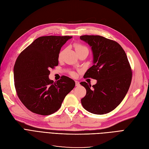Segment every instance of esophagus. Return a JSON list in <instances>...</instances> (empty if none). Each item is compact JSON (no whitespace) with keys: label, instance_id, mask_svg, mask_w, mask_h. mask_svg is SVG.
Listing matches in <instances>:
<instances>
[{"label":"esophagus","instance_id":"1","mask_svg":"<svg viewBox=\"0 0 149 149\" xmlns=\"http://www.w3.org/2000/svg\"><path fill=\"white\" fill-rule=\"evenodd\" d=\"M75 84H76V86H79L80 85L79 82L78 81H75Z\"/></svg>","mask_w":149,"mask_h":149}]
</instances>
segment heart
<instances>
[{"label":"heart","instance_id":"1","mask_svg":"<svg viewBox=\"0 0 149 149\" xmlns=\"http://www.w3.org/2000/svg\"><path fill=\"white\" fill-rule=\"evenodd\" d=\"M74 48H75V50L76 51V52H78V51L81 50V49H84V48H87L85 46L82 45L80 44V43H75L74 44ZM62 56H63V52L61 51V52H60L59 55H58V58H59V59H61V58H62ZM71 75L73 76H75L76 73H74V72H71Z\"/></svg>","mask_w":149,"mask_h":149}]
</instances>
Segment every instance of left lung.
Listing matches in <instances>:
<instances>
[{"label": "left lung", "mask_w": 149, "mask_h": 149, "mask_svg": "<svg viewBox=\"0 0 149 149\" xmlns=\"http://www.w3.org/2000/svg\"><path fill=\"white\" fill-rule=\"evenodd\" d=\"M80 39L91 47L93 54V65L84 76L97 80L92 86L80 83L86 89L82 106L93 114H107L118 107L127 94L132 81L131 67L118 42L100 35H83Z\"/></svg>", "instance_id": "left-lung-1"}]
</instances>
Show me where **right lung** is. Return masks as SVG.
<instances>
[{"label":"right lung","mask_w":149,"mask_h":149,"mask_svg":"<svg viewBox=\"0 0 149 149\" xmlns=\"http://www.w3.org/2000/svg\"><path fill=\"white\" fill-rule=\"evenodd\" d=\"M70 36H43L31 43L17 57L13 68L17 96L31 112L50 115L60 109L65 96L75 86L74 81L63 76L54 82L50 71L58 65V55Z\"/></svg>","instance_id":"add662e5"}]
</instances>
